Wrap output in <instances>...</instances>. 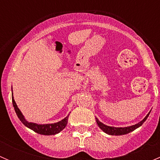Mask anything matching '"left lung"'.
<instances>
[{
  "label": "left lung",
  "instance_id": "left-lung-1",
  "mask_svg": "<svg viewBox=\"0 0 160 160\" xmlns=\"http://www.w3.org/2000/svg\"><path fill=\"white\" fill-rule=\"evenodd\" d=\"M150 113V112H149ZM149 113L147 114V115L145 117V118L143 119L142 121H141L140 122H138V124L135 125H132V126H128V127H125V128H115V127H111V126H108V125H104L103 123H101L99 120L96 118V122L97 124H98V126L100 127L101 130L103 132H104L105 133L108 134V135H125V134L129 133L131 132H133L134 130L136 129L137 128L141 126L146 120L147 119L148 116L149 115Z\"/></svg>",
  "mask_w": 160,
  "mask_h": 160
}]
</instances>
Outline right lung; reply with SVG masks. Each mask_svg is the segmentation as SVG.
I'll return each instance as SVG.
<instances>
[{
    "mask_svg": "<svg viewBox=\"0 0 160 160\" xmlns=\"http://www.w3.org/2000/svg\"><path fill=\"white\" fill-rule=\"evenodd\" d=\"M12 103L13 106L14 108V111H15L16 114H17L18 117L20 119L21 122L24 124L26 127L29 128L30 129L33 130L34 132H37L38 134L45 135H56V134L60 132L62 129L65 128L67 126V122H68V116L66 117L65 118L62 119V121L59 122H56L54 124H46V125H38L35 123H32V122H27L24 118L23 114L19 110L18 108L17 104H16L15 101L14 100V97H13V92H12Z\"/></svg>",
    "mask_w": 160,
    "mask_h": 160,
    "instance_id": "add662e5",
    "label": "right lung"
}]
</instances>
